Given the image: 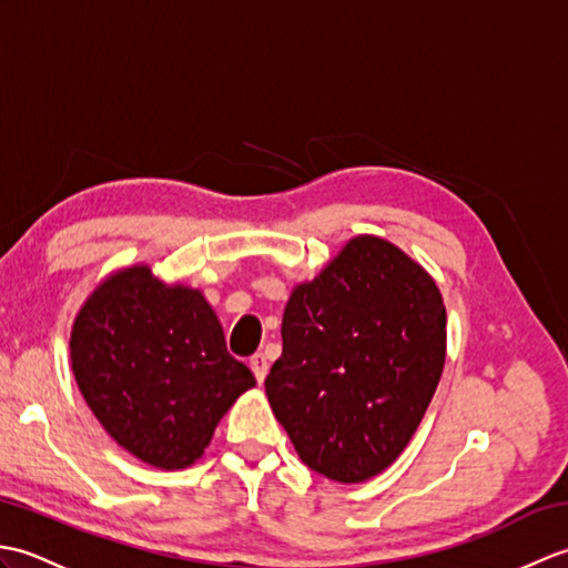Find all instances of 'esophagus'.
<instances>
[{
  "instance_id": "34e87169",
  "label": "esophagus",
  "mask_w": 568,
  "mask_h": 568,
  "mask_svg": "<svg viewBox=\"0 0 568 568\" xmlns=\"http://www.w3.org/2000/svg\"><path fill=\"white\" fill-rule=\"evenodd\" d=\"M251 371H253V376H256V381L263 383L265 376H268V358H265L263 354L251 356Z\"/></svg>"
}]
</instances>
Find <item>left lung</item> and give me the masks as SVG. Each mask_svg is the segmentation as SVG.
Returning a JSON list of instances; mask_svg holds the SVG:
<instances>
[{"instance_id": "8db88e82", "label": "left lung", "mask_w": 568, "mask_h": 568, "mask_svg": "<svg viewBox=\"0 0 568 568\" xmlns=\"http://www.w3.org/2000/svg\"><path fill=\"white\" fill-rule=\"evenodd\" d=\"M265 395L297 456L364 484L403 454L437 390L446 310L432 275L381 236H354L283 312Z\"/></svg>"}]
</instances>
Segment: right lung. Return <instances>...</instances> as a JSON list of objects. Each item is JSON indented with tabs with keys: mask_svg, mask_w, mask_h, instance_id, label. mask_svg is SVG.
I'll list each match as a JSON object with an SVG mask.
<instances>
[{
	"mask_svg": "<svg viewBox=\"0 0 568 568\" xmlns=\"http://www.w3.org/2000/svg\"><path fill=\"white\" fill-rule=\"evenodd\" d=\"M78 388L100 425L155 468H187L241 393L256 385L226 352L195 287L165 285L149 265L116 271L84 300L70 332Z\"/></svg>",
	"mask_w": 568,
	"mask_h": 568,
	"instance_id": "right-lung-1",
	"label": "right lung"
}]
</instances>
